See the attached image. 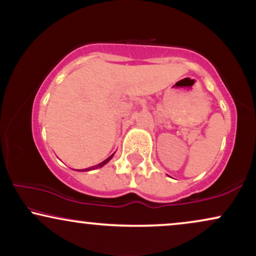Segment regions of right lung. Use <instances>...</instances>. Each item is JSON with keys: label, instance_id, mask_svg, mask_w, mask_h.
Listing matches in <instances>:
<instances>
[{"label": "right lung", "instance_id": "1", "mask_svg": "<svg viewBox=\"0 0 256 256\" xmlns=\"http://www.w3.org/2000/svg\"><path fill=\"white\" fill-rule=\"evenodd\" d=\"M112 157H113V155H112V156H110V157H108V158L107 160H104V162H101V163H99V164H98V166H92V168H90V169H85V170H82V171H87V170H92V169H98V168H101V166H104V164H106L107 162H110V158H112ZM80 171V170H79Z\"/></svg>", "mask_w": 256, "mask_h": 256}]
</instances>
